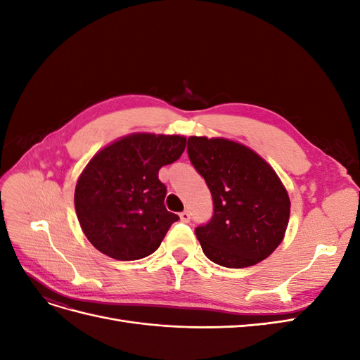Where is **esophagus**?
Segmentation results:
<instances>
[{"mask_svg":"<svg viewBox=\"0 0 360 360\" xmlns=\"http://www.w3.org/2000/svg\"><path fill=\"white\" fill-rule=\"evenodd\" d=\"M180 219H181V222H189V221H191V213H189V210H183V212L180 213Z\"/></svg>","mask_w":360,"mask_h":360,"instance_id":"obj_1","label":"esophagus"}]
</instances>
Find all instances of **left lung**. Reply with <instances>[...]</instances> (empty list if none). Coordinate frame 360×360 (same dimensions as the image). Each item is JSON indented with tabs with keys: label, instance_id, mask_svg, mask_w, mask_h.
<instances>
[{
	"label": "left lung",
	"instance_id": "8db88e82",
	"mask_svg": "<svg viewBox=\"0 0 360 360\" xmlns=\"http://www.w3.org/2000/svg\"><path fill=\"white\" fill-rule=\"evenodd\" d=\"M188 156L213 198L212 219L195 228L213 263L243 269L266 259L284 238L290 198L255 151L224 138L191 136Z\"/></svg>",
	"mask_w": 360,
	"mask_h": 360
}]
</instances>
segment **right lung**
Here are the masks:
<instances>
[{
  "label": "right lung",
  "mask_w": 360,
  "mask_h": 360,
  "mask_svg": "<svg viewBox=\"0 0 360 360\" xmlns=\"http://www.w3.org/2000/svg\"><path fill=\"white\" fill-rule=\"evenodd\" d=\"M186 147L180 135L134 134L101 150L75 189L81 228L102 254L120 261L144 258L160 246L179 221L165 207L167 186L159 169Z\"/></svg>",
  "instance_id": "add662e5"
}]
</instances>
